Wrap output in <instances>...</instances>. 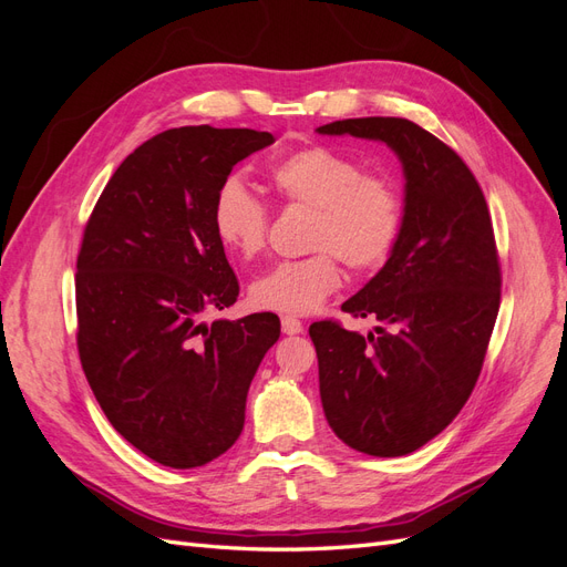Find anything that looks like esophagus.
<instances>
[{
	"mask_svg": "<svg viewBox=\"0 0 567 567\" xmlns=\"http://www.w3.org/2000/svg\"><path fill=\"white\" fill-rule=\"evenodd\" d=\"M281 329L286 336H298L302 333V321L296 317H281Z\"/></svg>",
	"mask_w": 567,
	"mask_h": 567,
	"instance_id": "esophagus-1",
	"label": "esophagus"
}]
</instances>
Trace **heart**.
<instances>
[{"instance_id":"1","label":"heart","mask_w":567,"mask_h":567,"mask_svg":"<svg viewBox=\"0 0 567 567\" xmlns=\"http://www.w3.org/2000/svg\"><path fill=\"white\" fill-rule=\"evenodd\" d=\"M269 182L286 205L312 208L307 248L312 255L271 267L250 286L255 307L281 315H310L342 284L340 262L354 271L379 269L402 234V188L385 173H364L348 153L307 146L271 167ZM219 244L252 260L267 248L269 208L244 186L227 179L213 200Z\"/></svg>"}]
</instances>
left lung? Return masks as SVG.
<instances>
[{
	"label": "left lung",
	"instance_id": "1",
	"mask_svg": "<svg viewBox=\"0 0 567 567\" xmlns=\"http://www.w3.org/2000/svg\"><path fill=\"white\" fill-rule=\"evenodd\" d=\"M321 134L385 142L404 167V221L388 262L340 310L381 321L359 336L315 321L323 414L348 447L404 456L471 398L502 300L487 200L468 165L406 117H350Z\"/></svg>",
	"mask_w": 567,
	"mask_h": 567
}]
</instances>
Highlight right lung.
I'll return each mask as SVG.
<instances>
[{
  "instance_id": "right-lung-1",
  "label": "right lung",
  "mask_w": 567,
  "mask_h": 567,
  "mask_svg": "<svg viewBox=\"0 0 567 567\" xmlns=\"http://www.w3.org/2000/svg\"><path fill=\"white\" fill-rule=\"evenodd\" d=\"M269 132L167 130L120 163L82 234L75 274L78 352L115 431L169 468L225 454L277 315L217 319L238 279L213 229V200Z\"/></svg>"
}]
</instances>
